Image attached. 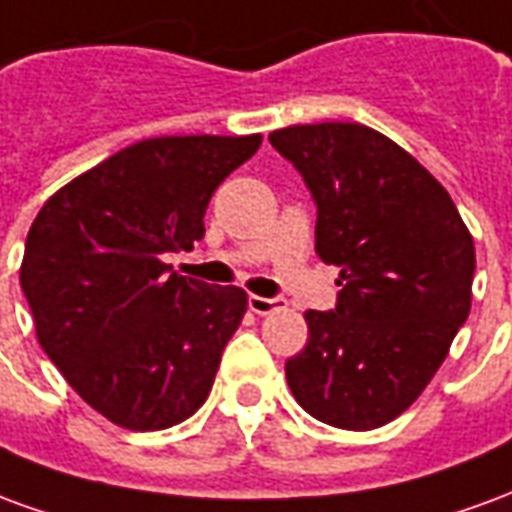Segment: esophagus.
I'll return each mask as SVG.
<instances>
[{
  "mask_svg": "<svg viewBox=\"0 0 512 512\" xmlns=\"http://www.w3.org/2000/svg\"><path fill=\"white\" fill-rule=\"evenodd\" d=\"M282 307V299H266V296H249V310L255 315H268Z\"/></svg>",
  "mask_w": 512,
  "mask_h": 512,
  "instance_id": "1",
  "label": "esophagus"
}]
</instances>
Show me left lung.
I'll use <instances>...</instances> for the list:
<instances>
[{"mask_svg":"<svg viewBox=\"0 0 512 512\" xmlns=\"http://www.w3.org/2000/svg\"><path fill=\"white\" fill-rule=\"evenodd\" d=\"M307 183L315 252L340 266L334 310H307L310 340L285 362L299 406L373 430L430 384L469 318L474 241L447 189L403 147L359 123L268 136Z\"/></svg>","mask_w":512,"mask_h":512,"instance_id":"obj_1","label":"left lung"}]
</instances>
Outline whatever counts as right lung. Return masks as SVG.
Wrapping results in <instances>:
<instances>
[{
	"mask_svg": "<svg viewBox=\"0 0 512 512\" xmlns=\"http://www.w3.org/2000/svg\"><path fill=\"white\" fill-rule=\"evenodd\" d=\"M252 136H158L62 186L32 222L21 288L65 381L128 430H164L205 403L246 312L241 288L164 263L205 235V208Z\"/></svg>",
	"mask_w": 512,
	"mask_h": 512,
	"instance_id": "1",
	"label": "right lung"
}]
</instances>
